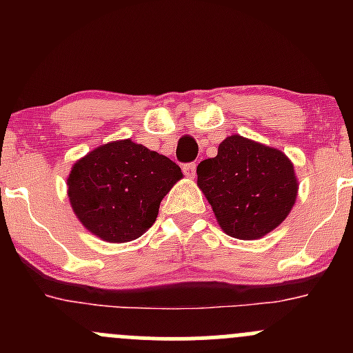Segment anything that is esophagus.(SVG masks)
<instances>
[{"mask_svg": "<svg viewBox=\"0 0 353 353\" xmlns=\"http://www.w3.org/2000/svg\"><path fill=\"white\" fill-rule=\"evenodd\" d=\"M183 170H184V176L190 177V179H194V176H196V163L194 162L184 163Z\"/></svg>", "mask_w": 353, "mask_h": 353, "instance_id": "1", "label": "esophagus"}]
</instances>
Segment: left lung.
<instances>
[{"label": "left lung", "instance_id": "left-lung-1", "mask_svg": "<svg viewBox=\"0 0 353 353\" xmlns=\"http://www.w3.org/2000/svg\"><path fill=\"white\" fill-rule=\"evenodd\" d=\"M196 174L220 229L236 239L265 237L287 219L297 199L290 159L241 134L227 137L216 157L199 162Z\"/></svg>", "mask_w": 353, "mask_h": 353}]
</instances>
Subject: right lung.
Instances as JSON below:
<instances>
[{
  "instance_id": "add662e5",
  "label": "right lung",
  "mask_w": 353,
  "mask_h": 353,
  "mask_svg": "<svg viewBox=\"0 0 353 353\" xmlns=\"http://www.w3.org/2000/svg\"><path fill=\"white\" fill-rule=\"evenodd\" d=\"M181 177V167L165 155L117 140L73 163L68 198L88 232L105 243H130L154 225L160 201Z\"/></svg>"
}]
</instances>
